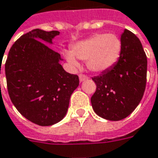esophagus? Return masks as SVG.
Listing matches in <instances>:
<instances>
[{"mask_svg": "<svg viewBox=\"0 0 158 158\" xmlns=\"http://www.w3.org/2000/svg\"><path fill=\"white\" fill-rule=\"evenodd\" d=\"M79 81H80V82H83V81H85V80H86V79H89V78H88V76L85 75V74H82V73H81V74H79Z\"/></svg>", "mask_w": 158, "mask_h": 158, "instance_id": "obj_1", "label": "esophagus"}]
</instances>
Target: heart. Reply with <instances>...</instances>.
Wrapping results in <instances>:
<instances>
[{
	"label": "heart",
	"mask_w": 158,
	"mask_h": 158,
	"mask_svg": "<svg viewBox=\"0 0 158 158\" xmlns=\"http://www.w3.org/2000/svg\"><path fill=\"white\" fill-rule=\"evenodd\" d=\"M120 37L111 33H97L72 47V53L64 52L69 64L79 67V60H86L87 68L94 73L107 71L117 62L121 54Z\"/></svg>",
	"instance_id": "1"
}]
</instances>
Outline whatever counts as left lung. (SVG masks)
Wrapping results in <instances>:
<instances>
[{"label": "left lung", "instance_id": "1", "mask_svg": "<svg viewBox=\"0 0 158 158\" xmlns=\"http://www.w3.org/2000/svg\"><path fill=\"white\" fill-rule=\"evenodd\" d=\"M118 61L92 80L97 90L90 98L95 113L110 121L128 116L143 98L147 74V57L138 37L126 29L121 34Z\"/></svg>", "mask_w": 158, "mask_h": 158}]
</instances>
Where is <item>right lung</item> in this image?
Listing matches in <instances>:
<instances>
[{
	"instance_id": "obj_1",
	"label": "right lung",
	"mask_w": 158,
	"mask_h": 158,
	"mask_svg": "<svg viewBox=\"0 0 158 158\" xmlns=\"http://www.w3.org/2000/svg\"><path fill=\"white\" fill-rule=\"evenodd\" d=\"M59 34L40 29L25 33L11 47L5 63L11 101L24 117L39 126L61 121L79 86V76L65 71L60 54L46 44Z\"/></svg>"
}]
</instances>
